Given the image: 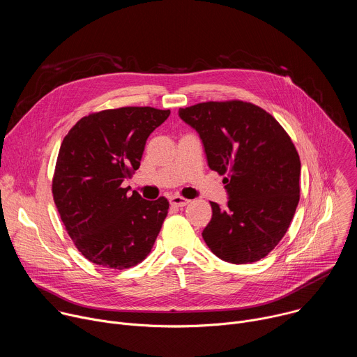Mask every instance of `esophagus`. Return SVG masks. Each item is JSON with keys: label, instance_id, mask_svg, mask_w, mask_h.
Wrapping results in <instances>:
<instances>
[{"label": "esophagus", "instance_id": "obj_1", "mask_svg": "<svg viewBox=\"0 0 357 357\" xmlns=\"http://www.w3.org/2000/svg\"><path fill=\"white\" fill-rule=\"evenodd\" d=\"M189 202H190L189 199L182 197V196H179V195H175V196H171V197H169L171 206H175V208H183V206L188 205Z\"/></svg>", "mask_w": 357, "mask_h": 357}]
</instances>
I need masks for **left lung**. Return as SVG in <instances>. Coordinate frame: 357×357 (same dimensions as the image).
Masks as SVG:
<instances>
[{
	"label": "left lung",
	"mask_w": 357,
	"mask_h": 357,
	"mask_svg": "<svg viewBox=\"0 0 357 357\" xmlns=\"http://www.w3.org/2000/svg\"><path fill=\"white\" fill-rule=\"evenodd\" d=\"M200 135L212 171L226 175L227 208L215 202L202 236L231 264L264 259L285 236L299 202L301 161L282 126L241 100L205 101L179 109Z\"/></svg>",
	"instance_id": "1"
}]
</instances>
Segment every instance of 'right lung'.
Wrapping results in <instances>:
<instances>
[{
	"instance_id": "1",
	"label": "right lung",
	"mask_w": 357,
	"mask_h": 357,
	"mask_svg": "<svg viewBox=\"0 0 357 357\" xmlns=\"http://www.w3.org/2000/svg\"><path fill=\"white\" fill-rule=\"evenodd\" d=\"M169 110L120 107L90 113L63 138L52 193L63 226L83 256L101 267L124 270L141 263L168 215L161 196L145 200L121 188L139 168L149 134Z\"/></svg>"
}]
</instances>
